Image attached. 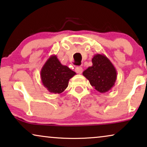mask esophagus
I'll return each mask as SVG.
<instances>
[{
	"instance_id": "esophagus-1",
	"label": "esophagus",
	"mask_w": 147,
	"mask_h": 147,
	"mask_svg": "<svg viewBox=\"0 0 147 147\" xmlns=\"http://www.w3.org/2000/svg\"><path fill=\"white\" fill-rule=\"evenodd\" d=\"M75 71L77 74H81L82 73V71H83V69H82V67H76L75 68Z\"/></svg>"
}]
</instances>
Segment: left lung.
I'll return each instance as SVG.
<instances>
[{
  "mask_svg": "<svg viewBox=\"0 0 147 147\" xmlns=\"http://www.w3.org/2000/svg\"><path fill=\"white\" fill-rule=\"evenodd\" d=\"M92 61V65L84 71L83 76L98 92L100 93L108 92L114 86L117 78L115 67L103 54H96Z\"/></svg>",
  "mask_w": 147,
  "mask_h": 147,
  "instance_id": "left-lung-1",
  "label": "left lung"
}]
</instances>
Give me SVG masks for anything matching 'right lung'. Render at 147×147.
I'll return each mask as SVG.
<instances>
[{"mask_svg": "<svg viewBox=\"0 0 147 147\" xmlns=\"http://www.w3.org/2000/svg\"><path fill=\"white\" fill-rule=\"evenodd\" d=\"M76 74L63 65L55 55L50 56L41 69V80L44 87L53 94H61L68 86L69 80Z\"/></svg>", "mask_w": 147, "mask_h": 147, "instance_id": "right-lung-1", "label": "right lung"}]
</instances>
